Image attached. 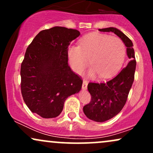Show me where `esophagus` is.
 Instances as JSON below:
<instances>
[{
  "label": "esophagus",
  "mask_w": 153,
  "mask_h": 153,
  "mask_svg": "<svg viewBox=\"0 0 153 153\" xmlns=\"http://www.w3.org/2000/svg\"><path fill=\"white\" fill-rule=\"evenodd\" d=\"M87 86H88V82L86 81V80H84L83 81H82V90H86Z\"/></svg>",
  "instance_id": "esophagus-1"
}]
</instances>
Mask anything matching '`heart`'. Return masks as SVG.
<instances>
[{"label": "heart", "mask_w": 153, "mask_h": 153, "mask_svg": "<svg viewBox=\"0 0 153 153\" xmlns=\"http://www.w3.org/2000/svg\"><path fill=\"white\" fill-rule=\"evenodd\" d=\"M125 45L118 37L94 33L86 35L80 41V46L71 45L68 49L70 64L75 73H81L88 64L90 77L99 75L101 78L112 76L124 62Z\"/></svg>", "instance_id": "obj_1"}]
</instances>
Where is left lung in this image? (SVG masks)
I'll return each instance as SVG.
<instances>
[{
    "instance_id": "obj_1",
    "label": "left lung",
    "mask_w": 153,
    "mask_h": 153,
    "mask_svg": "<svg viewBox=\"0 0 153 153\" xmlns=\"http://www.w3.org/2000/svg\"><path fill=\"white\" fill-rule=\"evenodd\" d=\"M99 30L117 34L127 47V54L130 59L126 68L111 80L102 83L89 82L88 85L91 100L83 106L84 114L91 120L104 122L118 114L125 105L134 82L136 60L132 42L122 31L114 27Z\"/></svg>"
}]
</instances>
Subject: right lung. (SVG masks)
Listing matches in <instances>:
<instances>
[{"instance_id":"1","label":"right lung","mask_w":153,"mask_h":153,"mask_svg":"<svg viewBox=\"0 0 153 153\" xmlns=\"http://www.w3.org/2000/svg\"><path fill=\"white\" fill-rule=\"evenodd\" d=\"M80 34L54 26L40 31L26 49L21 66L22 96L31 111L42 118L59 116L67 98L81 89L82 80L68 63V46Z\"/></svg>"}]
</instances>
